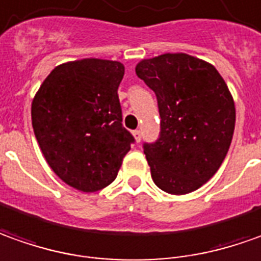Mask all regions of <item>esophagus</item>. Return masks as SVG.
I'll list each match as a JSON object with an SVG mask.
<instances>
[{
    "label": "esophagus",
    "mask_w": 261,
    "mask_h": 261,
    "mask_svg": "<svg viewBox=\"0 0 261 261\" xmlns=\"http://www.w3.org/2000/svg\"><path fill=\"white\" fill-rule=\"evenodd\" d=\"M133 136H134V138H136V141H137V143H140V140H141V131L134 130L133 131Z\"/></svg>",
    "instance_id": "1"
}]
</instances>
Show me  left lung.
Here are the masks:
<instances>
[{"instance_id":"1","label":"left lung","mask_w":261,"mask_h":261,"mask_svg":"<svg viewBox=\"0 0 261 261\" xmlns=\"http://www.w3.org/2000/svg\"><path fill=\"white\" fill-rule=\"evenodd\" d=\"M136 74L155 93L160 137L145 143L155 186L181 196L200 189L226 159L236 108L227 84L210 63L184 53L141 60Z\"/></svg>"}]
</instances>
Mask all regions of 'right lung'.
Instances as JSON below:
<instances>
[{"mask_svg":"<svg viewBox=\"0 0 261 261\" xmlns=\"http://www.w3.org/2000/svg\"><path fill=\"white\" fill-rule=\"evenodd\" d=\"M124 65L84 58L57 65L31 104L35 138L48 166L84 193L116 180L134 137L123 127L118 86Z\"/></svg>","mask_w":261,"mask_h":261,"instance_id":"add662e5","label":"right lung"}]
</instances>
